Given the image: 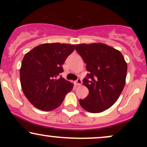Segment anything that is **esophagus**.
<instances>
[{"label": "esophagus", "instance_id": "34e87169", "mask_svg": "<svg viewBox=\"0 0 147 147\" xmlns=\"http://www.w3.org/2000/svg\"><path fill=\"white\" fill-rule=\"evenodd\" d=\"M75 83H76V84H77V86H80L81 84H82V79H79V78H78V79H77V80L75 81Z\"/></svg>", "mask_w": 147, "mask_h": 147}]
</instances>
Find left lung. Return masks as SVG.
I'll return each mask as SVG.
<instances>
[{
  "mask_svg": "<svg viewBox=\"0 0 147 147\" xmlns=\"http://www.w3.org/2000/svg\"><path fill=\"white\" fill-rule=\"evenodd\" d=\"M88 72L83 79L89 94L79 104L86 111L98 113L109 109L125 85L127 64L120 52L103 43L76 45Z\"/></svg>",
  "mask_w": 147,
  "mask_h": 147,
  "instance_id": "obj_1",
  "label": "left lung"
}]
</instances>
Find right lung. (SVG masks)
<instances>
[{"mask_svg": "<svg viewBox=\"0 0 147 147\" xmlns=\"http://www.w3.org/2000/svg\"><path fill=\"white\" fill-rule=\"evenodd\" d=\"M75 45L44 43L25 55L20 69L23 93L34 106L49 111L59 107L73 84L59 75Z\"/></svg>", "mask_w": 147, "mask_h": 147, "instance_id": "add662e5", "label": "right lung"}]
</instances>
